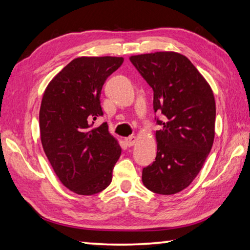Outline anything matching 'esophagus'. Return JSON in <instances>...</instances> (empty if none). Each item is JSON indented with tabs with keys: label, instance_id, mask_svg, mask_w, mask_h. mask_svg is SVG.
<instances>
[{
	"label": "esophagus",
	"instance_id": "obj_1",
	"mask_svg": "<svg viewBox=\"0 0 250 250\" xmlns=\"http://www.w3.org/2000/svg\"><path fill=\"white\" fill-rule=\"evenodd\" d=\"M125 143H126V146H134V145H135V143H137V141H138V138L135 137V135H130V137H128V138H125Z\"/></svg>",
	"mask_w": 250,
	"mask_h": 250
}]
</instances>
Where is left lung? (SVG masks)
Returning a JSON list of instances; mask_svg holds the SVG:
<instances>
[{"mask_svg":"<svg viewBox=\"0 0 250 250\" xmlns=\"http://www.w3.org/2000/svg\"><path fill=\"white\" fill-rule=\"evenodd\" d=\"M130 62L153 89V109L164 116L154 132L155 161L142 171L143 185L176 194L200 173L215 138L213 90L189 59L176 52L134 55Z\"/></svg>","mask_w":250,"mask_h":250,"instance_id":"left-lung-1","label":"left lung"}]
</instances>
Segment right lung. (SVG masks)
Listing matches in <instances>:
<instances>
[{
  "instance_id": "obj_1",
  "label": "right lung",
  "mask_w": 250,
  "mask_h": 250,
  "mask_svg": "<svg viewBox=\"0 0 250 250\" xmlns=\"http://www.w3.org/2000/svg\"><path fill=\"white\" fill-rule=\"evenodd\" d=\"M122 57H78L50 80L40 110L41 141L62 185L78 195H95L111 183L120 158L119 141L107 124L92 128L103 115L100 94Z\"/></svg>"
}]
</instances>
